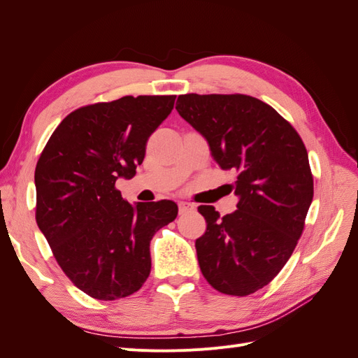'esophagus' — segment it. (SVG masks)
Here are the masks:
<instances>
[{
	"label": "esophagus",
	"instance_id": "esophagus-1",
	"mask_svg": "<svg viewBox=\"0 0 358 358\" xmlns=\"http://www.w3.org/2000/svg\"><path fill=\"white\" fill-rule=\"evenodd\" d=\"M194 209V204L192 203H188V201H179V213L183 215V213H188V212H192Z\"/></svg>",
	"mask_w": 358,
	"mask_h": 358
}]
</instances>
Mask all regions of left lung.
Masks as SVG:
<instances>
[{
    "label": "left lung",
    "instance_id": "1",
    "mask_svg": "<svg viewBox=\"0 0 358 358\" xmlns=\"http://www.w3.org/2000/svg\"><path fill=\"white\" fill-rule=\"evenodd\" d=\"M176 110L208 140L216 164L237 173V210L221 218L213 206H199L208 224L196 241L201 273L222 294H252L282 270L305 229L313 197L305 143L249 95L185 94Z\"/></svg>",
    "mask_w": 358,
    "mask_h": 358
}]
</instances>
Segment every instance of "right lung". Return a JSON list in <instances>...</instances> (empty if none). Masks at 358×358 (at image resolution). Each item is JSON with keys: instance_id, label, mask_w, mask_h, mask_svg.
Wrapping results in <instances>:
<instances>
[{"instance_id": "right-lung-1", "label": "right lung", "mask_w": 358, "mask_h": 358, "mask_svg": "<svg viewBox=\"0 0 358 358\" xmlns=\"http://www.w3.org/2000/svg\"><path fill=\"white\" fill-rule=\"evenodd\" d=\"M176 95H127L62 119L36 167V221L71 282L96 300L131 296L150 273V241L176 220L171 200L129 204L131 179Z\"/></svg>"}]
</instances>
